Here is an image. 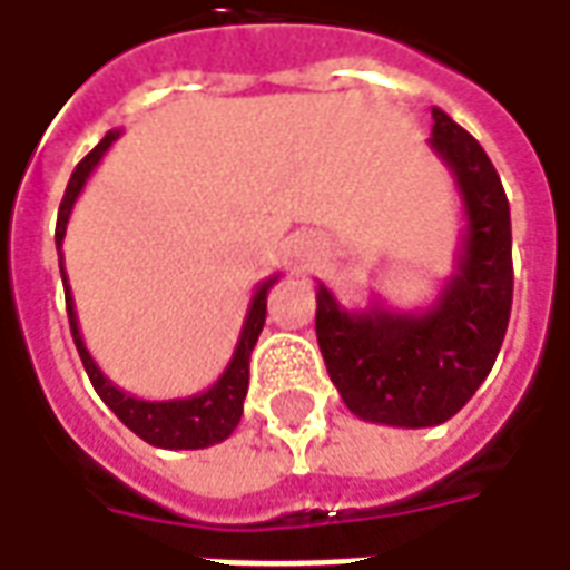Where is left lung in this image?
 <instances>
[{
	"label": "left lung",
	"mask_w": 570,
	"mask_h": 570,
	"mask_svg": "<svg viewBox=\"0 0 570 570\" xmlns=\"http://www.w3.org/2000/svg\"><path fill=\"white\" fill-rule=\"evenodd\" d=\"M430 150L452 171L464 232L452 276L426 311L370 301L347 311L320 282L316 342L351 414L383 426H436L490 376L511 316V209L487 150L433 109Z\"/></svg>",
	"instance_id": "1"
}]
</instances>
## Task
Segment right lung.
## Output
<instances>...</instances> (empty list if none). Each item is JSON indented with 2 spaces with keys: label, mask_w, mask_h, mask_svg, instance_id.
<instances>
[{
  "label": "right lung",
  "mask_w": 570,
  "mask_h": 570,
  "mask_svg": "<svg viewBox=\"0 0 570 570\" xmlns=\"http://www.w3.org/2000/svg\"><path fill=\"white\" fill-rule=\"evenodd\" d=\"M121 131H109L102 140H99L94 150L87 153L78 163V169L71 171V181L65 187L62 206H59V223H56V247L62 250L65 232H68V219H71V209H75V200L80 197V190L87 185V178L94 175V169L99 166V159L106 156V150L118 140ZM62 266V259H59ZM278 282L276 276L263 278L257 285V292L247 304V316H244V326H240L238 345L232 351V361L223 370V376L216 383L197 392V395H187V399H166V401H147L137 399L131 392L118 389L102 370L97 366V361L90 357V351L83 345V335H80L78 326V313H75V297H71V288H68V276H65L62 266V285H65V304H68V323H71V338L78 345L80 364L87 370L90 383L97 389V395L106 404L109 411L116 414L131 433L150 442L156 449H209L216 442H223L235 433L240 414H244V395H247V383H250V351L257 345L259 332H263V323H266V297H269V288Z\"/></svg>",
  "instance_id": "1"
}]
</instances>
